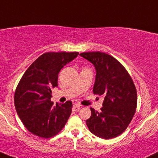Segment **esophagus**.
Returning <instances> with one entry per match:
<instances>
[{"label":"esophagus","instance_id":"34e87169","mask_svg":"<svg viewBox=\"0 0 158 158\" xmlns=\"http://www.w3.org/2000/svg\"><path fill=\"white\" fill-rule=\"evenodd\" d=\"M73 108L77 109V110H79V109H81V105L78 104V103H76V104H75L73 106Z\"/></svg>","mask_w":158,"mask_h":158}]
</instances>
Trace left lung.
<instances>
[{
    "instance_id": "1",
    "label": "left lung",
    "mask_w": 158,
    "mask_h": 158,
    "mask_svg": "<svg viewBox=\"0 0 158 158\" xmlns=\"http://www.w3.org/2000/svg\"><path fill=\"white\" fill-rule=\"evenodd\" d=\"M94 65L96 77L94 94L105 97L100 111L90 108L91 116L86 120L91 133L101 139H114L127 129L135 113L137 92L134 83L123 66L105 52L80 54Z\"/></svg>"
}]
</instances>
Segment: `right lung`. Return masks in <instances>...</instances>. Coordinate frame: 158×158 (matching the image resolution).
Instances as JSON below:
<instances>
[{
    "mask_svg": "<svg viewBox=\"0 0 158 158\" xmlns=\"http://www.w3.org/2000/svg\"><path fill=\"white\" fill-rule=\"evenodd\" d=\"M79 52H45L25 71L15 93L18 116L29 132L48 139L59 133L72 113L73 103L53 105L51 89L58 86V75Z\"/></svg>",
    "mask_w": 158,
    "mask_h": 158,
    "instance_id": "add662e5",
    "label": "right lung"
}]
</instances>
